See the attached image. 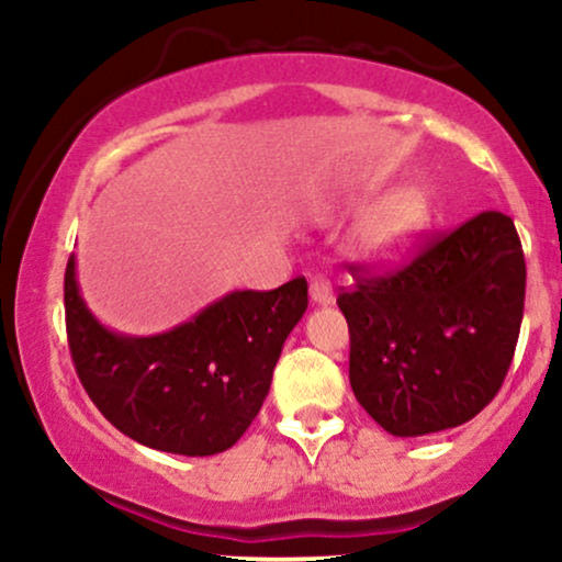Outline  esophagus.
I'll use <instances>...</instances> for the list:
<instances>
[{"label": "esophagus", "mask_w": 562, "mask_h": 562, "mask_svg": "<svg viewBox=\"0 0 562 562\" xmlns=\"http://www.w3.org/2000/svg\"><path fill=\"white\" fill-rule=\"evenodd\" d=\"M308 295H312L314 306H330V303H333L330 282L322 280V277H314L312 288H308Z\"/></svg>", "instance_id": "34e87169"}]
</instances>
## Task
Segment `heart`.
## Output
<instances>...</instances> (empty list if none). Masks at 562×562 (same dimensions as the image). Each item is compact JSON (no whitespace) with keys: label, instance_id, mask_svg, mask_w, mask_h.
<instances>
[{"label":"heart","instance_id":"b5f03b06","mask_svg":"<svg viewBox=\"0 0 562 562\" xmlns=\"http://www.w3.org/2000/svg\"><path fill=\"white\" fill-rule=\"evenodd\" d=\"M430 198L420 187L391 192L367 214L359 229V254L372 263L404 259L430 227Z\"/></svg>","mask_w":562,"mask_h":562}]
</instances>
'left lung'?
Returning a JSON list of instances; mask_svg holds the SVG:
<instances>
[{
    "mask_svg": "<svg viewBox=\"0 0 562 562\" xmlns=\"http://www.w3.org/2000/svg\"><path fill=\"white\" fill-rule=\"evenodd\" d=\"M524 299V248L499 211L470 218L398 272L357 277L338 295L353 396L398 438L473 420L513 362Z\"/></svg>",
    "mask_w": 562,
    "mask_h": 562,
    "instance_id": "obj_1",
    "label": "left lung"
}]
</instances>
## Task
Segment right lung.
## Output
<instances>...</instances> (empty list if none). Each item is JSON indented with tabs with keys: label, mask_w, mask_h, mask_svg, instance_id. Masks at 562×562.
Masks as SVG:
<instances>
[{
	"label": "right lung",
	"mask_w": 562,
	"mask_h": 562,
	"mask_svg": "<svg viewBox=\"0 0 562 562\" xmlns=\"http://www.w3.org/2000/svg\"><path fill=\"white\" fill-rule=\"evenodd\" d=\"M306 306L308 285L295 277L269 293L232 290L166 333L126 335L87 306L76 256L66 269L68 346L89 398L124 436L184 457L235 447Z\"/></svg>",
	"instance_id": "right-lung-1"
}]
</instances>
